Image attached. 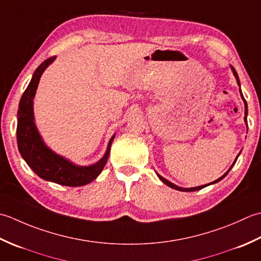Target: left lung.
I'll list each match as a JSON object with an SVG mask.
<instances>
[{"label": "left lung", "instance_id": "8db88e82", "mask_svg": "<svg viewBox=\"0 0 261 261\" xmlns=\"http://www.w3.org/2000/svg\"><path fill=\"white\" fill-rule=\"evenodd\" d=\"M231 70H232V72H233V75L236 76V80H237V83H238V86L240 87V80H239V76H238V73H237V71L234 70V67L233 66H231ZM239 90H240V94H241V98H242V100H243V102H244V121H246V124L248 123L247 121V116H248V105H247V101L244 100V97H243V94H242V91H241V88H239ZM247 126H248V124H247ZM241 153V152H240ZM240 153L238 154V156L236 158V160H234V162L232 163V166L230 167V169L227 170V171L222 175V177H220L219 179L217 180H215V181H213V182H211V184H207V185H204V186H198V187H193V188H182V187H179V186H177V185H174V184H172V182H170L169 180H167L166 178H163V177H161L160 174H159L158 172H156V174H158V177H159V179L161 180V181L163 182V184H166L167 186H169L170 188H173V189H175V190H179V191H196V190H199V189H201V188H204V187H207V186H210V185H214V184H216V182H219V181H221V180L223 179V178H225L226 177V174L230 172V170L233 168V166H234L236 164V162H237V160H238V158H239V155H240Z\"/></svg>", "mask_w": 261, "mask_h": 261}]
</instances>
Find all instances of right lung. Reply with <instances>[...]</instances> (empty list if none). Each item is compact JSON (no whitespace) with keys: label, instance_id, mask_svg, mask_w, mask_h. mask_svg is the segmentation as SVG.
<instances>
[{"label":"right lung","instance_id":"right-lung-1","mask_svg":"<svg viewBox=\"0 0 261 261\" xmlns=\"http://www.w3.org/2000/svg\"><path fill=\"white\" fill-rule=\"evenodd\" d=\"M55 58L50 57L37 67L29 86L20 99L17 126L18 148L27 164L41 179L68 187H80L93 181L102 171L109 158L115 135L110 138L103 156L90 166H77L45 144L35 124L34 98L42 73Z\"/></svg>","mask_w":261,"mask_h":261}]
</instances>
